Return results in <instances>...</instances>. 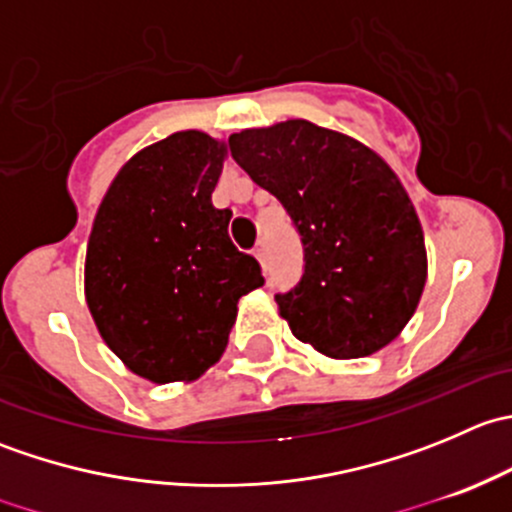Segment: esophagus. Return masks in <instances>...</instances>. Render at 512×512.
I'll return each instance as SVG.
<instances>
[{"label":"esophagus","mask_w":512,"mask_h":512,"mask_svg":"<svg viewBox=\"0 0 512 512\" xmlns=\"http://www.w3.org/2000/svg\"><path fill=\"white\" fill-rule=\"evenodd\" d=\"M252 255H255L257 257V262H260V265L262 267H265V262H267V257H265V242H257V247H255V250H252Z\"/></svg>","instance_id":"esophagus-1"}]
</instances>
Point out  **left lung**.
<instances>
[{
    "mask_svg": "<svg viewBox=\"0 0 512 512\" xmlns=\"http://www.w3.org/2000/svg\"><path fill=\"white\" fill-rule=\"evenodd\" d=\"M227 143L302 235V280L275 297L294 337L329 359L394 342L414 317L428 260L414 203L389 163L304 118L245 128Z\"/></svg>",
    "mask_w": 512,
    "mask_h": 512,
    "instance_id": "left-lung-1",
    "label": "left lung"
}]
</instances>
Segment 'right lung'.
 <instances>
[{"label": "right lung", "mask_w": 512, "mask_h": 512, "mask_svg": "<svg viewBox=\"0 0 512 512\" xmlns=\"http://www.w3.org/2000/svg\"><path fill=\"white\" fill-rule=\"evenodd\" d=\"M225 141L178 131L128 160L103 195L84 292L113 354L153 384L195 381L227 347L242 294L265 285L213 205Z\"/></svg>", "instance_id": "right-lung-1"}]
</instances>
